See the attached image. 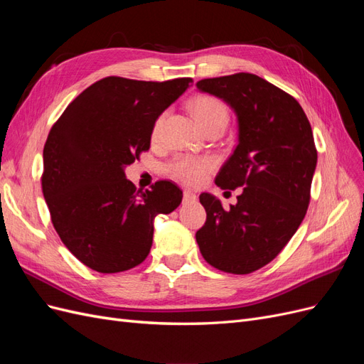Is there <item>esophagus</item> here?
I'll list each match as a JSON object with an SVG mask.
<instances>
[{"label": "esophagus", "mask_w": 364, "mask_h": 364, "mask_svg": "<svg viewBox=\"0 0 364 364\" xmlns=\"http://www.w3.org/2000/svg\"><path fill=\"white\" fill-rule=\"evenodd\" d=\"M196 200H197V196L191 190L183 191V203H190V202H196Z\"/></svg>", "instance_id": "1"}]
</instances>
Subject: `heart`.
Masks as SVG:
<instances>
[{
  "mask_svg": "<svg viewBox=\"0 0 364 364\" xmlns=\"http://www.w3.org/2000/svg\"><path fill=\"white\" fill-rule=\"evenodd\" d=\"M190 111L196 118L197 124L202 127V130L213 124L226 126L229 118V112L225 103L211 95H199L193 98L190 103ZM161 121L162 118H159L155 127H153V135L158 134ZM214 165L215 161L209 156L183 155L173 159L168 164L167 171L174 179H178L186 185H197L205 181L208 173L214 168Z\"/></svg>",
  "mask_w": 364,
  "mask_h": 364,
  "instance_id": "b5f03b06",
  "label": "heart"
}]
</instances>
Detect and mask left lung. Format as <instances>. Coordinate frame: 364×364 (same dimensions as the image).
I'll use <instances>...</instances> for the list:
<instances>
[{
	"label": "left lung",
	"instance_id": "1",
	"mask_svg": "<svg viewBox=\"0 0 364 364\" xmlns=\"http://www.w3.org/2000/svg\"><path fill=\"white\" fill-rule=\"evenodd\" d=\"M196 86L234 109L238 144L215 183L222 190L243 186L228 211L215 196L200 194L206 222L196 240L213 267L247 274L278 257L306 214L317 164L313 130L290 94L255 74L203 79Z\"/></svg>",
	"mask_w": 364,
	"mask_h": 364
}]
</instances>
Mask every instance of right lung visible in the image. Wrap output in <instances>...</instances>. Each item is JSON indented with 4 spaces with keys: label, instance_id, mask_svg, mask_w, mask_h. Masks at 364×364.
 <instances>
[{
    "label": "right lung",
    "instance_id": "right-lung-1",
    "mask_svg": "<svg viewBox=\"0 0 364 364\" xmlns=\"http://www.w3.org/2000/svg\"><path fill=\"white\" fill-rule=\"evenodd\" d=\"M193 79L142 82L106 77L65 109L43 146L42 193L62 243L100 273L134 269L149 255L153 220L182 191L170 181L138 190L124 168L150 149L156 119Z\"/></svg>",
    "mask_w": 364,
    "mask_h": 364
}]
</instances>
